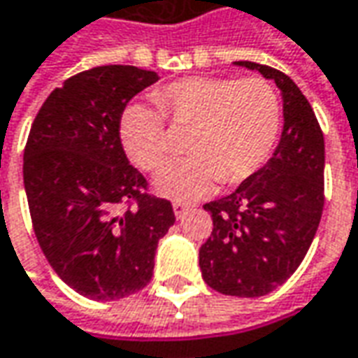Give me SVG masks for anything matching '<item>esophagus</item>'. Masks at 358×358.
<instances>
[{
	"mask_svg": "<svg viewBox=\"0 0 358 358\" xmlns=\"http://www.w3.org/2000/svg\"><path fill=\"white\" fill-rule=\"evenodd\" d=\"M189 205L187 203H181V201H175L173 203V210H175V217L177 218H183L187 213H189Z\"/></svg>",
	"mask_w": 358,
	"mask_h": 358,
	"instance_id": "34e87169",
	"label": "esophagus"
}]
</instances>
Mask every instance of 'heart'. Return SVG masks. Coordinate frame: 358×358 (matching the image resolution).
Wrapping results in <instances>:
<instances>
[{"label":"heart","mask_w":358,"mask_h":358,"mask_svg":"<svg viewBox=\"0 0 358 358\" xmlns=\"http://www.w3.org/2000/svg\"><path fill=\"white\" fill-rule=\"evenodd\" d=\"M153 108H124L117 136L128 157L143 171H155L169 157V134L191 128L185 150L191 157L165 165L155 177L162 195L191 201L220 181L234 187L270 162L282 134V98L262 76H189L153 90Z\"/></svg>","instance_id":"obj_1"}]
</instances>
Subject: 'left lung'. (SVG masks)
Wrapping results in <instances>:
<instances>
[{
	"label": "left lung",
	"mask_w": 358,
	"mask_h": 358,
	"mask_svg": "<svg viewBox=\"0 0 358 358\" xmlns=\"http://www.w3.org/2000/svg\"><path fill=\"white\" fill-rule=\"evenodd\" d=\"M236 64L272 78L284 94L282 140L241 187L205 205L213 232L199 250L203 280L224 296L260 297L297 270L317 232L325 187L323 131L308 98L278 69Z\"/></svg>",
	"instance_id": "8db88e82"
}]
</instances>
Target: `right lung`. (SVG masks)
I'll return each mask as SVG.
<instances>
[{"instance_id": "right-lung-1", "label": "right lung", "mask_w": 358, "mask_h": 358, "mask_svg": "<svg viewBox=\"0 0 358 358\" xmlns=\"http://www.w3.org/2000/svg\"><path fill=\"white\" fill-rule=\"evenodd\" d=\"M157 74L106 64L66 78L33 120L23 183L35 236L50 268L80 296L122 299L151 282L157 242L175 222L131 167L117 124Z\"/></svg>"}]
</instances>
